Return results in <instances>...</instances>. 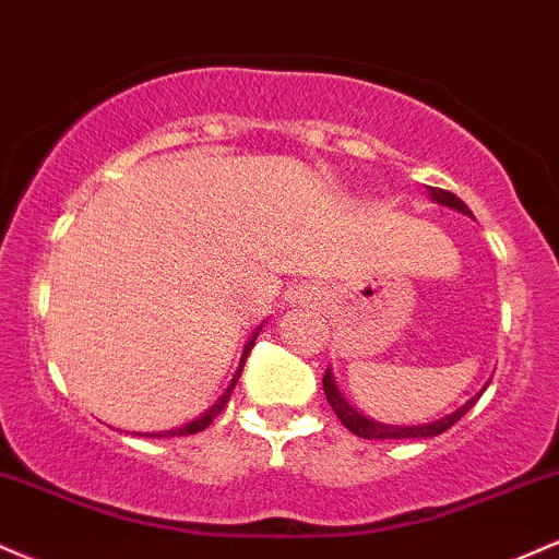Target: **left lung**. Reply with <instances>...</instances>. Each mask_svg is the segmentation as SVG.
Masks as SVG:
<instances>
[{
  "mask_svg": "<svg viewBox=\"0 0 559 559\" xmlns=\"http://www.w3.org/2000/svg\"><path fill=\"white\" fill-rule=\"evenodd\" d=\"M431 199H435L437 203H444V206L455 209V212L461 214H468L471 216V209L465 206V203L457 199L455 193H450V190H442V188H429ZM321 384H324V395H326V403H330V408L334 411V416L343 421L345 429H350L353 435L356 437H364V439H426V437H437L442 435V431H448L450 426H455L461 418L468 413L471 408L476 405V397H471L468 403L463 405V408H457L452 416H444L439 418V421L435 424H424V426H386V424H379V421H371V418L360 416V413L353 408V405H347V400L340 395L337 384H334V377L332 371L326 369L324 379H321Z\"/></svg>",
  "mask_w": 559,
  "mask_h": 559,
  "instance_id": "obj_1",
  "label": "left lung"
}]
</instances>
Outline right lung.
Segmentation results:
<instances>
[{"label": "right lung", "mask_w": 559, "mask_h": 559, "mask_svg": "<svg viewBox=\"0 0 559 559\" xmlns=\"http://www.w3.org/2000/svg\"><path fill=\"white\" fill-rule=\"evenodd\" d=\"M259 334V332H255ZM255 334L251 340H248V345L242 347V358H240V366H238V371H235V377H233V382H229V386L225 390V395H222L219 400H216V403L212 405V408H209L206 413H203V416H199L195 418V421H190V424H186V426H180V429H173V431H164V435H146V437H188V435H199V431H203L206 429L209 424L214 421L216 416H219L222 411H225V405L229 403V395H233V390H235V384H238V379H240V371H242V364H246V358H248V353H251V347H253V343H255Z\"/></svg>", "instance_id": "right-lung-1"}]
</instances>
